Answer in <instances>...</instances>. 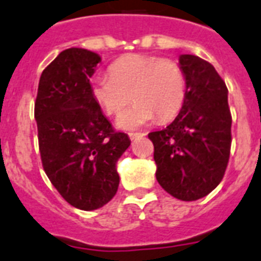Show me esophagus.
<instances>
[{
  "label": "esophagus",
  "mask_w": 261,
  "mask_h": 261,
  "mask_svg": "<svg viewBox=\"0 0 261 261\" xmlns=\"http://www.w3.org/2000/svg\"><path fill=\"white\" fill-rule=\"evenodd\" d=\"M146 135V133H130L128 134V137H130L131 140L134 139H138V138H142Z\"/></svg>",
  "instance_id": "34e87169"
}]
</instances>
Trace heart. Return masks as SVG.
<instances>
[{
	"label": "heart",
	"instance_id": "heart-1",
	"mask_svg": "<svg viewBox=\"0 0 261 261\" xmlns=\"http://www.w3.org/2000/svg\"><path fill=\"white\" fill-rule=\"evenodd\" d=\"M92 96L108 115L122 113L117 126L135 130L155 121L165 122L180 113L187 97V79L173 60L155 56L127 55L109 67V77L92 81Z\"/></svg>",
	"mask_w": 261,
	"mask_h": 261
}]
</instances>
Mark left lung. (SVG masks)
<instances>
[{"label": "left lung", "mask_w": 261, "mask_h": 261, "mask_svg": "<svg viewBox=\"0 0 261 261\" xmlns=\"http://www.w3.org/2000/svg\"><path fill=\"white\" fill-rule=\"evenodd\" d=\"M187 97L169 126L148 134L156 180L181 201H196L218 187L231 149L228 90L215 68L194 55H181Z\"/></svg>", "instance_id": "1"}]
</instances>
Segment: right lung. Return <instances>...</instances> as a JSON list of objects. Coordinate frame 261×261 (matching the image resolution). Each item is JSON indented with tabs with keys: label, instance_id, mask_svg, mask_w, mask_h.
<instances>
[{
	"label": "right lung",
	"instance_id": "obj_1",
	"mask_svg": "<svg viewBox=\"0 0 261 261\" xmlns=\"http://www.w3.org/2000/svg\"><path fill=\"white\" fill-rule=\"evenodd\" d=\"M99 62L88 49H64L42 72L35 101L43 169L69 205L87 212L115 196V165L131 143L92 96L89 79Z\"/></svg>",
	"mask_w": 261,
	"mask_h": 261
}]
</instances>
